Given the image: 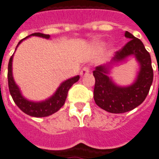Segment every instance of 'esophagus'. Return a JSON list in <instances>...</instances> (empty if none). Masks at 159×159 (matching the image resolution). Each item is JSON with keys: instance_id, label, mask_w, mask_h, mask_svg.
Listing matches in <instances>:
<instances>
[{"instance_id": "esophagus-1", "label": "esophagus", "mask_w": 159, "mask_h": 159, "mask_svg": "<svg viewBox=\"0 0 159 159\" xmlns=\"http://www.w3.org/2000/svg\"><path fill=\"white\" fill-rule=\"evenodd\" d=\"M89 73V67H83V69H82V70L80 71V75L82 76H86V75H88Z\"/></svg>"}]
</instances>
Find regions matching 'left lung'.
I'll return each instance as SVG.
<instances>
[{
  "instance_id": "obj_1",
  "label": "left lung",
  "mask_w": 159,
  "mask_h": 159,
  "mask_svg": "<svg viewBox=\"0 0 159 159\" xmlns=\"http://www.w3.org/2000/svg\"><path fill=\"white\" fill-rule=\"evenodd\" d=\"M125 37L129 38V42L115 52L110 62L96 66L93 71L95 78L94 101L98 107L111 113H124L140 106L149 93L153 80L150 53L146 50L142 42L128 31H125ZM130 56L135 57L140 70L132 84L119 86L110 74L115 64L125 61Z\"/></svg>"
}]
</instances>
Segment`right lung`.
Listing matches in <instances>:
<instances>
[{"label": "right lung", "mask_w": 159, "mask_h": 159, "mask_svg": "<svg viewBox=\"0 0 159 159\" xmlns=\"http://www.w3.org/2000/svg\"><path fill=\"white\" fill-rule=\"evenodd\" d=\"M30 36H39L45 39H50L49 35H45L42 33H33L30 36H26L25 38L22 39L18 43V45L16 47V49L19 47V45L24 40L29 38ZM15 49V50H16ZM13 55L9 59L8 63V72H7V78H8V88L9 92L11 93L12 97V100L15 102V104L18 106L20 110L23 112H25L29 116L36 117H43L50 116L52 114L55 113L56 111L61 108L64 106V104L66 102V97L68 91L70 89V87L73 84L76 83L79 80L80 76H73L71 78L64 81L61 84L59 85V88L57 89L55 93L52 94V96H50L48 99L42 101H32L28 99H26L21 93V90L17 85V83L14 81L13 76H12V59Z\"/></svg>", "instance_id": "add662e5"}]
</instances>
